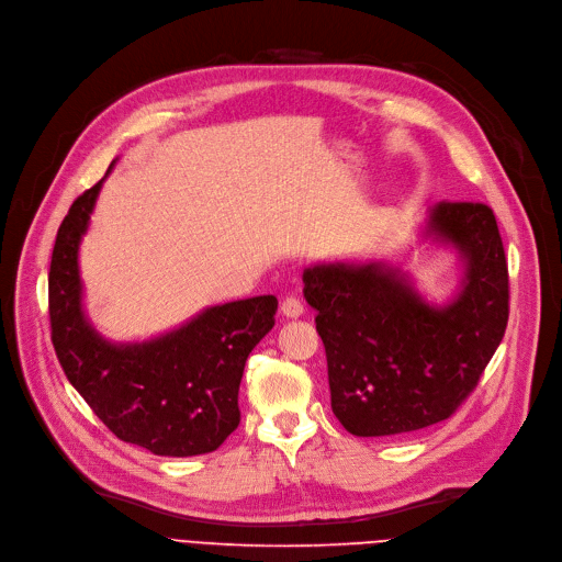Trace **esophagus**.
Masks as SVG:
<instances>
[{"label":"esophagus","instance_id":"obj_1","mask_svg":"<svg viewBox=\"0 0 562 562\" xmlns=\"http://www.w3.org/2000/svg\"><path fill=\"white\" fill-rule=\"evenodd\" d=\"M281 313L290 319H296V317L304 315V304L296 300V296H285L283 304H281Z\"/></svg>","mask_w":562,"mask_h":562}]
</instances>
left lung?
<instances>
[{
    "label": "left lung",
    "mask_w": 562,
    "mask_h": 562,
    "mask_svg": "<svg viewBox=\"0 0 562 562\" xmlns=\"http://www.w3.org/2000/svg\"><path fill=\"white\" fill-rule=\"evenodd\" d=\"M419 236L460 260L463 272L445 304L428 302L402 262L326 260L304 270L331 408L358 438L402 436L447 419L506 331L508 266L492 209L440 202Z\"/></svg>",
    "instance_id": "8db88e82"
}]
</instances>
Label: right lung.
Instances as JSON below:
<instances>
[{"label":"right lung","mask_w":562,"mask_h":562,"mask_svg":"<svg viewBox=\"0 0 562 562\" xmlns=\"http://www.w3.org/2000/svg\"><path fill=\"white\" fill-rule=\"evenodd\" d=\"M106 177L77 196L56 234L49 319L60 368L120 440L172 458L215 451L240 424L245 362L272 331L279 302L251 296L209 306L143 342L106 340L86 315L79 272V245Z\"/></svg>","instance_id":"add662e5"}]
</instances>
